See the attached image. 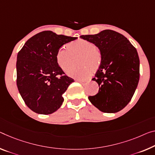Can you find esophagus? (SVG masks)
I'll return each mask as SVG.
<instances>
[{
	"label": "esophagus",
	"instance_id": "34e87169",
	"mask_svg": "<svg viewBox=\"0 0 155 155\" xmlns=\"http://www.w3.org/2000/svg\"><path fill=\"white\" fill-rule=\"evenodd\" d=\"M78 81L80 83V84H82V85H84L86 83L88 82V80H78Z\"/></svg>",
	"mask_w": 155,
	"mask_h": 155
}]
</instances>
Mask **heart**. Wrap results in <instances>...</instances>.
Listing matches in <instances>:
<instances>
[{"mask_svg": "<svg viewBox=\"0 0 155 155\" xmlns=\"http://www.w3.org/2000/svg\"><path fill=\"white\" fill-rule=\"evenodd\" d=\"M78 60V68L68 73L73 78L84 79L93 71H96L102 62V54L96 46L88 40L79 39L69 43L67 46H62L56 54V61L64 72H68L73 68L75 59Z\"/></svg>", "mask_w": 155, "mask_h": 155, "instance_id": "heart-1", "label": "heart"}]
</instances>
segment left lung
Returning <instances> with one entry per match:
<instances>
[{
	"mask_svg": "<svg viewBox=\"0 0 155 155\" xmlns=\"http://www.w3.org/2000/svg\"><path fill=\"white\" fill-rule=\"evenodd\" d=\"M80 38L94 43L102 54L101 66L92 79L98 84L99 91L89 100L102 112H118L129 103L139 83L137 49L123 35L111 30Z\"/></svg>",
	"mask_w": 155,
	"mask_h": 155,
	"instance_id": "left-lung-1",
	"label": "left lung"
}]
</instances>
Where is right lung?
I'll return each instance as SVG.
<instances>
[{
	"mask_svg": "<svg viewBox=\"0 0 155 155\" xmlns=\"http://www.w3.org/2000/svg\"><path fill=\"white\" fill-rule=\"evenodd\" d=\"M76 39L43 31L28 39L18 52L16 84L25 104L34 112L51 114L62 104V95L74 80L59 67L56 54L63 45Z\"/></svg>",
	"mask_w": 155,
	"mask_h": 155,
	"instance_id": "right-lung-1",
	"label": "right lung"
}]
</instances>
